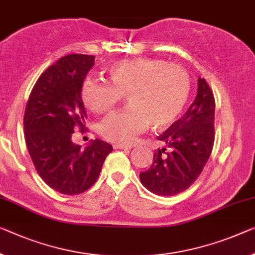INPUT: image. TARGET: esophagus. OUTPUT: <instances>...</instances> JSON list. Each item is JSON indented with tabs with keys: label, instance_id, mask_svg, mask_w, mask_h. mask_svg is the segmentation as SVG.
<instances>
[{
	"label": "esophagus",
	"instance_id": "34e87169",
	"mask_svg": "<svg viewBox=\"0 0 255 255\" xmlns=\"http://www.w3.org/2000/svg\"><path fill=\"white\" fill-rule=\"evenodd\" d=\"M114 149H131L132 144H114Z\"/></svg>",
	"mask_w": 255,
	"mask_h": 255
}]
</instances>
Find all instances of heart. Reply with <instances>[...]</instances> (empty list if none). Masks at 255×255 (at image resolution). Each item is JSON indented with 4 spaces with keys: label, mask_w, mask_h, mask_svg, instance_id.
Here are the masks:
<instances>
[{
    "label": "heart",
    "mask_w": 255,
    "mask_h": 255,
    "mask_svg": "<svg viewBox=\"0 0 255 255\" xmlns=\"http://www.w3.org/2000/svg\"><path fill=\"white\" fill-rule=\"evenodd\" d=\"M189 93L190 76L182 66L138 58L112 65L107 81L85 78L81 97L90 111L103 114L127 95L128 107L106 117L99 131L106 140L128 144L149 123L155 128L173 123L185 108Z\"/></svg>",
    "instance_id": "1"
}]
</instances>
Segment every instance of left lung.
Wrapping results in <instances>:
<instances>
[{
	"label": "left lung",
	"mask_w": 255,
	"mask_h": 255,
	"mask_svg": "<svg viewBox=\"0 0 255 255\" xmlns=\"http://www.w3.org/2000/svg\"><path fill=\"white\" fill-rule=\"evenodd\" d=\"M215 100L205 78H198L197 96L186 114L157 139L165 143L155 150L142 185L156 195L182 193L196 181L210 158L214 144Z\"/></svg>",
	"instance_id": "8db88e82"
}]
</instances>
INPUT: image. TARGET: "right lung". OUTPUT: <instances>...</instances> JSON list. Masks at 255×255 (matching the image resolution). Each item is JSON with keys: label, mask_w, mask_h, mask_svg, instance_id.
Listing matches in <instances>:
<instances>
[{"label": "right lung", "mask_w": 255, "mask_h": 255, "mask_svg": "<svg viewBox=\"0 0 255 255\" xmlns=\"http://www.w3.org/2000/svg\"><path fill=\"white\" fill-rule=\"evenodd\" d=\"M95 65V56L68 54L42 73L30 92L23 116L27 149L46 185L64 195L91 188L113 150L112 144L93 140L88 147L73 143L74 128H85L82 85Z\"/></svg>", "instance_id": "right-lung-1"}]
</instances>
